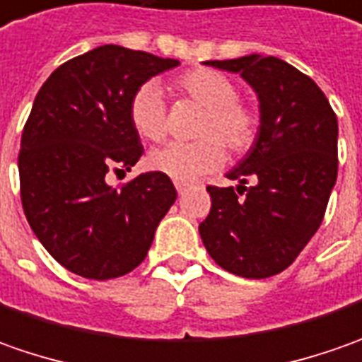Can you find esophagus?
<instances>
[{"label": "esophagus", "mask_w": 362, "mask_h": 362, "mask_svg": "<svg viewBox=\"0 0 362 362\" xmlns=\"http://www.w3.org/2000/svg\"><path fill=\"white\" fill-rule=\"evenodd\" d=\"M188 188H190V184H186V182H176V190H178V194H184Z\"/></svg>", "instance_id": "obj_1"}]
</instances>
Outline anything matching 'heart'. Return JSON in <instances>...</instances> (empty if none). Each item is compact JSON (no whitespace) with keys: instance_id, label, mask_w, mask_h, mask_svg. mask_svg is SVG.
I'll list each match as a JSON object with an SVG mask.
<instances>
[{"instance_id":"b5f03b06","label":"heart","mask_w":362,"mask_h":362,"mask_svg":"<svg viewBox=\"0 0 362 362\" xmlns=\"http://www.w3.org/2000/svg\"><path fill=\"white\" fill-rule=\"evenodd\" d=\"M176 92L204 107L198 124V142H172L150 152L148 166L176 182H192L224 164V148L244 154L258 136V114L238 100L236 83L222 71L190 69L174 81ZM134 130L150 142H162L168 134V104L156 81L142 83L128 106Z\"/></svg>"}]
</instances>
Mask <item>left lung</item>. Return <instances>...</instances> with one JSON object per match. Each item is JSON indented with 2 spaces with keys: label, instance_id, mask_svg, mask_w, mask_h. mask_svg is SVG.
Wrapping results in <instances>:
<instances>
[{
  "label": "left lung",
  "instance_id": "left-lung-1",
  "mask_svg": "<svg viewBox=\"0 0 362 362\" xmlns=\"http://www.w3.org/2000/svg\"><path fill=\"white\" fill-rule=\"evenodd\" d=\"M206 66L240 74L252 86L260 128L226 174L240 182L236 190L206 188L212 206L198 230L218 267L268 279L293 264L325 218L339 172L337 116L317 83L279 57L252 54Z\"/></svg>",
  "mask_w": 362,
  "mask_h": 362
}]
</instances>
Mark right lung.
<instances>
[{
    "mask_svg": "<svg viewBox=\"0 0 362 362\" xmlns=\"http://www.w3.org/2000/svg\"><path fill=\"white\" fill-rule=\"evenodd\" d=\"M180 62L100 45L45 80L23 126L19 190L37 240L69 272L92 281L128 274L142 262L176 200L168 176L146 172L112 188L144 148L128 106L152 76Z\"/></svg>",
    "mask_w": 362,
    "mask_h": 362,
    "instance_id": "add662e5",
    "label": "right lung"
}]
</instances>
